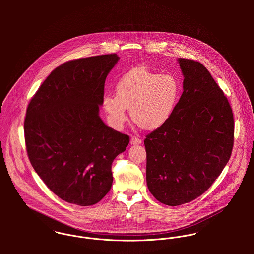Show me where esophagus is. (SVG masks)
<instances>
[{
	"label": "esophagus",
	"instance_id": "obj_1",
	"mask_svg": "<svg viewBox=\"0 0 254 254\" xmlns=\"http://www.w3.org/2000/svg\"><path fill=\"white\" fill-rule=\"evenodd\" d=\"M130 143L132 145H139V144H142V140L140 138H137V137H132Z\"/></svg>",
	"mask_w": 254,
	"mask_h": 254
}]
</instances>
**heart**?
Masks as SVG:
<instances>
[{
	"instance_id": "1",
	"label": "heart",
	"mask_w": 254,
	"mask_h": 254,
	"mask_svg": "<svg viewBox=\"0 0 254 254\" xmlns=\"http://www.w3.org/2000/svg\"><path fill=\"white\" fill-rule=\"evenodd\" d=\"M181 94V84L172 74L135 68L123 75L115 87V97L107 95L103 107L114 127H121L130 109L133 121L145 130L161 127L172 115Z\"/></svg>"
}]
</instances>
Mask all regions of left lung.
Returning a JSON list of instances; mask_svg holds the SVG:
<instances>
[{
    "instance_id": "obj_1",
    "label": "left lung",
    "mask_w": 254,
    "mask_h": 254,
    "mask_svg": "<svg viewBox=\"0 0 254 254\" xmlns=\"http://www.w3.org/2000/svg\"><path fill=\"white\" fill-rule=\"evenodd\" d=\"M183 94L170 118L146 135V184L169 206L190 202L217 179L234 145L233 111L200 63L178 59Z\"/></svg>"
}]
</instances>
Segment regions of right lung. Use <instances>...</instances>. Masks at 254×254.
Segmentation results:
<instances>
[{
	"instance_id": "1",
	"label": "right lung",
	"mask_w": 254,
	"mask_h": 254,
	"mask_svg": "<svg viewBox=\"0 0 254 254\" xmlns=\"http://www.w3.org/2000/svg\"><path fill=\"white\" fill-rule=\"evenodd\" d=\"M118 61L111 54L63 64L43 82L26 110L29 160L47 187L69 203L99 202L112 185V161L129 144L128 135L99 115L107 76Z\"/></svg>"
}]
</instances>
